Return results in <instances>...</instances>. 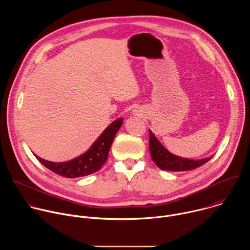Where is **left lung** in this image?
Masks as SVG:
<instances>
[{
	"instance_id": "left-lung-1",
	"label": "left lung",
	"mask_w": 250,
	"mask_h": 250,
	"mask_svg": "<svg viewBox=\"0 0 250 250\" xmlns=\"http://www.w3.org/2000/svg\"><path fill=\"white\" fill-rule=\"evenodd\" d=\"M149 150L154 163L162 170L167 171H189L207 163L210 157L199 160L183 158L169 152L149 129Z\"/></svg>"
}]
</instances>
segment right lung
Returning <instances> with one entry per match:
<instances>
[{
	"label": "right lung",
	"mask_w": 250,
	"mask_h": 250,
	"mask_svg": "<svg viewBox=\"0 0 250 250\" xmlns=\"http://www.w3.org/2000/svg\"><path fill=\"white\" fill-rule=\"evenodd\" d=\"M122 125V118L113 122L102 132L85 153L72 160L66 162H52L34 155L46 168L65 178H78L93 174L99 171L108 159L113 140Z\"/></svg>",
	"instance_id": "obj_1"
}]
</instances>
